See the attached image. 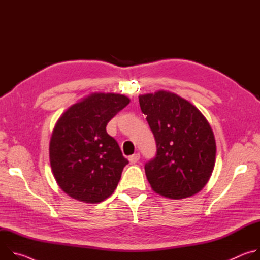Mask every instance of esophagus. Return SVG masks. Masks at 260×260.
<instances>
[{"label": "esophagus", "mask_w": 260, "mask_h": 260, "mask_svg": "<svg viewBox=\"0 0 260 260\" xmlns=\"http://www.w3.org/2000/svg\"><path fill=\"white\" fill-rule=\"evenodd\" d=\"M140 159V153H135L131 156H128V160L131 164H136Z\"/></svg>", "instance_id": "esophagus-1"}]
</instances>
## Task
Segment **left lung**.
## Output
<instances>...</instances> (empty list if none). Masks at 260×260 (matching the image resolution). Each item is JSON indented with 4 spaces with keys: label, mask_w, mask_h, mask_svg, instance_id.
I'll list each match as a JSON object with an SVG mask.
<instances>
[{
    "label": "left lung",
    "mask_w": 260,
    "mask_h": 260,
    "mask_svg": "<svg viewBox=\"0 0 260 260\" xmlns=\"http://www.w3.org/2000/svg\"><path fill=\"white\" fill-rule=\"evenodd\" d=\"M156 143V155L146 162L145 173L152 189L168 199H186L208 183L216 157L213 131L188 101L159 90L139 96Z\"/></svg>",
    "instance_id": "left-lung-1"
}]
</instances>
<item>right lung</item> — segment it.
I'll list each match as a JSON object with an SVG mask.
<instances>
[{
    "mask_svg": "<svg viewBox=\"0 0 260 260\" xmlns=\"http://www.w3.org/2000/svg\"><path fill=\"white\" fill-rule=\"evenodd\" d=\"M129 99L91 93L71 106L57 120L50 145V166L58 186L71 198L98 204L112 194L128 164L106 126Z\"/></svg>",
    "mask_w": 260,
    "mask_h": 260,
    "instance_id": "obj_1",
    "label": "right lung"
}]
</instances>
